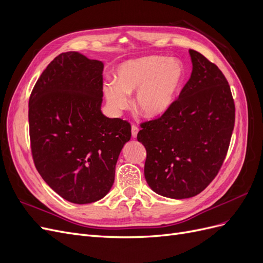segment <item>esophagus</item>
<instances>
[{
	"instance_id": "34e87169",
	"label": "esophagus",
	"mask_w": 263,
	"mask_h": 263,
	"mask_svg": "<svg viewBox=\"0 0 263 263\" xmlns=\"http://www.w3.org/2000/svg\"><path fill=\"white\" fill-rule=\"evenodd\" d=\"M138 132H139L138 127H137L136 125H133V126H132V137H133V138H136Z\"/></svg>"
}]
</instances>
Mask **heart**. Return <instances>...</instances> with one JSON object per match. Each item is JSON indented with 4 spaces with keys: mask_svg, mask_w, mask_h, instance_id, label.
<instances>
[{
    "mask_svg": "<svg viewBox=\"0 0 263 263\" xmlns=\"http://www.w3.org/2000/svg\"><path fill=\"white\" fill-rule=\"evenodd\" d=\"M184 78V69L174 59L149 55L124 62L116 72V83H107L104 94L109 106L121 112L129 106L136 93L139 112L147 117L164 114L176 100Z\"/></svg>",
    "mask_w": 263,
    "mask_h": 263,
    "instance_id": "b5f03b06",
    "label": "heart"
}]
</instances>
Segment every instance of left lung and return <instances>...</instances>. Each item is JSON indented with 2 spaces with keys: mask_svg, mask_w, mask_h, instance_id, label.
Returning a JSON list of instances; mask_svg holds the SVG:
<instances>
[{
  "mask_svg": "<svg viewBox=\"0 0 263 263\" xmlns=\"http://www.w3.org/2000/svg\"><path fill=\"white\" fill-rule=\"evenodd\" d=\"M192 73L171 107L142 122L137 135L147 151L145 178L156 193L187 198L217 176L235 126V103L219 68L193 49Z\"/></svg>",
  "mask_w": 263,
  "mask_h": 263,
  "instance_id": "8db88e82",
  "label": "left lung"
}]
</instances>
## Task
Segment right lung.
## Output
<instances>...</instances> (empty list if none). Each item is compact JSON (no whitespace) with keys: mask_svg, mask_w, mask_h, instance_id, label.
<instances>
[{"mask_svg":"<svg viewBox=\"0 0 263 263\" xmlns=\"http://www.w3.org/2000/svg\"><path fill=\"white\" fill-rule=\"evenodd\" d=\"M103 68L99 60L68 51L57 55L29 97V138L37 171L55 193L74 204L104 197L132 126L101 112Z\"/></svg>","mask_w":263,"mask_h":263,"instance_id":"obj_1","label":"right lung"}]
</instances>
